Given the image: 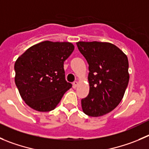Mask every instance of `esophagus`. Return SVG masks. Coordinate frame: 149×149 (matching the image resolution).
Masks as SVG:
<instances>
[{
	"label": "esophagus",
	"instance_id": "obj_1",
	"mask_svg": "<svg viewBox=\"0 0 149 149\" xmlns=\"http://www.w3.org/2000/svg\"><path fill=\"white\" fill-rule=\"evenodd\" d=\"M77 85H78V83H77V81H74L73 83H72V86H73L74 88H75L77 86Z\"/></svg>",
	"mask_w": 149,
	"mask_h": 149
}]
</instances>
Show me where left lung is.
<instances>
[{
  "label": "left lung",
  "instance_id": "8db88e82",
  "mask_svg": "<svg viewBox=\"0 0 149 149\" xmlns=\"http://www.w3.org/2000/svg\"><path fill=\"white\" fill-rule=\"evenodd\" d=\"M79 51L88 63L89 93L82 99V109L92 117L114 110L124 97L129 83L127 56L108 42H79Z\"/></svg>",
  "mask_w": 149,
  "mask_h": 149
}]
</instances>
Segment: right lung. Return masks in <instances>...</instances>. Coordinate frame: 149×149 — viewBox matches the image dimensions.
Here are the masks:
<instances>
[{
    "label": "right lung",
    "mask_w": 149,
    "mask_h": 149,
    "mask_svg": "<svg viewBox=\"0 0 149 149\" xmlns=\"http://www.w3.org/2000/svg\"><path fill=\"white\" fill-rule=\"evenodd\" d=\"M70 42H40L28 48L15 64V84L25 102L35 110L56 108L72 85L65 79L63 62L73 52Z\"/></svg>",
    "instance_id": "obj_1"
}]
</instances>
